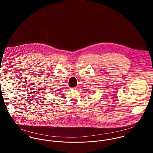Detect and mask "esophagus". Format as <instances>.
I'll list each match as a JSON object with an SVG mask.
<instances>
[{"mask_svg": "<svg viewBox=\"0 0 153 153\" xmlns=\"http://www.w3.org/2000/svg\"><path fill=\"white\" fill-rule=\"evenodd\" d=\"M78 88V87H76L74 88V89H77Z\"/></svg>", "mask_w": 153, "mask_h": 153, "instance_id": "esophagus-1", "label": "esophagus"}]
</instances>
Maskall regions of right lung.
<instances>
[{
    "label": "right lung",
    "instance_id": "1",
    "mask_svg": "<svg viewBox=\"0 0 153 153\" xmlns=\"http://www.w3.org/2000/svg\"><path fill=\"white\" fill-rule=\"evenodd\" d=\"M56 93H57V92H56Z\"/></svg>",
    "mask_w": 153,
    "mask_h": 153
}]
</instances>
